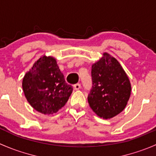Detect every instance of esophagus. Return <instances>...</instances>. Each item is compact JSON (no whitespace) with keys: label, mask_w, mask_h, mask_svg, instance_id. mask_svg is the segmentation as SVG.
Segmentation results:
<instances>
[{"label":"esophagus","mask_w":156,"mask_h":156,"mask_svg":"<svg viewBox=\"0 0 156 156\" xmlns=\"http://www.w3.org/2000/svg\"><path fill=\"white\" fill-rule=\"evenodd\" d=\"M74 87H75V90H79L80 88H81V84H79V83H78V84H75V85H74Z\"/></svg>","instance_id":"1"}]
</instances>
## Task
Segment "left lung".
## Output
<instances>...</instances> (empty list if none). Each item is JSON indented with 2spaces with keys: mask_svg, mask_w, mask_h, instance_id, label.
Instances as JSON below:
<instances>
[{
  "mask_svg": "<svg viewBox=\"0 0 156 156\" xmlns=\"http://www.w3.org/2000/svg\"><path fill=\"white\" fill-rule=\"evenodd\" d=\"M92 89L87 100L100 118L109 119L126 107L131 91L130 80L119 61L107 53L92 65Z\"/></svg>",
  "mask_w": 156,
  "mask_h": 156,
  "instance_id": "left-lung-1",
  "label": "left lung"
}]
</instances>
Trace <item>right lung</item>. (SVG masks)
Segmentation results:
<instances>
[{"instance_id": "right-lung-1", "label": "right lung", "mask_w": 156, "mask_h": 156, "mask_svg": "<svg viewBox=\"0 0 156 156\" xmlns=\"http://www.w3.org/2000/svg\"><path fill=\"white\" fill-rule=\"evenodd\" d=\"M23 89L29 104L44 115L56 113L68 101L73 88L67 84L56 59L42 56L23 80Z\"/></svg>"}]
</instances>
